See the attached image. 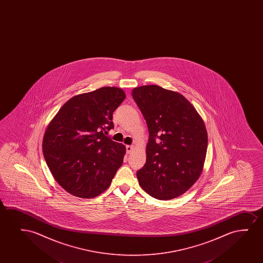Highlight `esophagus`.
Wrapping results in <instances>:
<instances>
[{
    "instance_id": "34e87169",
    "label": "esophagus",
    "mask_w": 263,
    "mask_h": 263,
    "mask_svg": "<svg viewBox=\"0 0 263 263\" xmlns=\"http://www.w3.org/2000/svg\"><path fill=\"white\" fill-rule=\"evenodd\" d=\"M126 153L127 154H129V153H131V152L133 151L134 146L133 145H126Z\"/></svg>"
}]
</instances>
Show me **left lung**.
Listing matches in <instances>:
<instances>
[{"mask_svg":"<svg viewBox=\"0 0 263 263\" xmlns=\"http://www.w3.org/2000/svg\"><path fill=\"white\" fill-rule=\"evenodd\" d=\"M132 96L149 131L146 162L137 173L139 185L160 200L178 198L201 174L208 148L204 120L177 91L144 85L134 88Z\"/></svg>","mask_w":263,"mask_h":263,"instance_id":"obj_1","label":"left lung"}]
</instances>
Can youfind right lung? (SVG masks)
I'll return each instance as SVG.
<instances>
[{
	"instance_id": "1",
	"label": "right lung",
	"mask_w": 263,
	"mask_h": 263,
	"mask_svg": "<svg viewBox=\"0 0 263 263\" xmlns=\"http://www.w3.org/2000/svg\"><path fill=\"white\" fill-rule=\"evenodd\" d=\"M126 99L117 87L78 94L62 106L47 126L42 147L54 180L81 198L97 197L108 189L122 165L126 146L106 137L112 115Z\"/></svg>"
}]
</instances>
